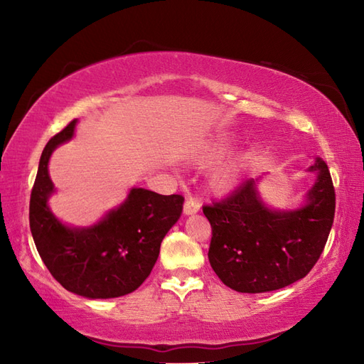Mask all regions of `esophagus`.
Returning a JSON list of instances; mask_svg holds the SVG:
<instances>
[{
    "label": "esophagus",
    "mask_w": 364,
    "mask_h": 364,
    "mask_svg": "<svg viewBox=\"0 0 364 364\" xmlns=\"http://www.w3.org/2000/svg\"><path fill=\"white\" fill-rule=\"evenodd\" d=\"M200 208H202V205H200V200L196 197H189V198H186V202H184L183 211H184V214H196L200 211Z\"/></svg>",
    "instance_id": "obj_1"
}]
</instances>
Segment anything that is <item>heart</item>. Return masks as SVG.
I'll use <instances>...</instances> for the list:
<instances>
[{
	"mask_svg": "<svg viewBox=\"0 0 364 364\" xmlns=\"http://www.w3.org/2000/svg\"><path fill=\"white\" fill-rule=\"evenodd\" d=\"M230 144H231L230 139H227V137H222V139H219V141H215L214 144H211L210 146H208L205 154L202 156L203 162H210L215 158L222 156V154L230 149ZM236 175H237L236 166L233 164V162H228V164L222 166L218 170V172L214 173L213 184L219 189H227V188L231 186V184H235Z\"/></svg>",
	"mask_w": 364,
	"mask_h": 364,
	"instance_id": "obj_1",
	"label": "heart"
}]
</instances>
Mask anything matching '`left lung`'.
I'll return each mask as SVG.
<instances>
[{"mask_svg": "<svg viewBox=\"0 0 364 364\" xmlns=\"http://www.w3.org/2000/svg\"><path fill=\"white\" fill-rule=\"evenodd\" d=\"M318 181L297 211L264 206L255 180L203 205L211 223L208 258L223 284L237 292H267L304 278L318 262L333 225L336 196L330 170L316 159Z\"/></svg>", "mask_w": 364, "mask_h": 364, "instance_id": "1", "label": "left lung"}]
</instances>
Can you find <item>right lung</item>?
<instances>
[{
	"label": "right lung",
	"instance_id": "add662e5",
	"mask_svg": "<svg viewBox=\"0 0 364 364\" xmlns=\"http://www.w3.org/2000/svg\"><path fill=\"white\" fill-rule=\"evenodd\" d=\"M76 120L53 136L42 151L29 200V227L46 269L67 291L112 299L136 291L150 275L161 242L183 211V196L133 189L127 202L90 228H68L50 211L48 159L72 139Z\"/></svg>",
	"mask_w": 364,
	"mask_h": 364
}]
</instances>
